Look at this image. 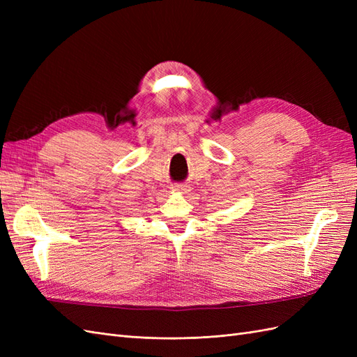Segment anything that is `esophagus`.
Instances as JSON below:
<instances>
[{"instance_id": "obj_1", "label": "esophagus", "mask_w": 357, "mask_h": 357, "mask_svg": "<svg viewBox=\"0 0 357 357\" xmlns=\"http://www.w3.org/2000/svg\"><path fill=\"white\" fill-rule=\"evenodd\" d=\"M188 188L189 186H186V185H174L171 189L174 192H178V193H185V192H188Z\"/></svg>"}]
</instances>
